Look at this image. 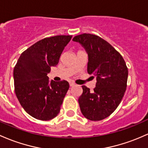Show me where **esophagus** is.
I'll list each match as a JSON object with an SVG mask.
<instances>
[{"mask_svg": "<svg viewBox=\"0 0 148 148\" xmlns=\"http://www.w3.org/2000/svg\"><path fill=\"white\" fill-rule=\"evenodd\" d=\"M69 86H70L71 87H72V86H75V84H74V82H70L69 83Z\"/></svg>", "mask_w": 148, "mask_h": 148, "instance_id": "34e87169", "label": "esophagus"}]
</instances>
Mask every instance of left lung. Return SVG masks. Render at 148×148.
<instances>
[{"label": "left lung", "instance_id": "8db88e82", "mask_svg": "<svg viewBox=\"0 0 148 148\" xmlns=\"http://www.w3.org/2000/svg\"><path fill=\"white\" fill-rule=\"evenodd\" d=\"M73 40L88 55L87 71L96 77L93 90L82 86L79 98L81 111L90 121H100L112 114L121 103L127 86L128 68L124 58L111 44L98 36L83 34Z\"/></svg>", "mask_w": 148, "mask_h": 148}]
</instances>
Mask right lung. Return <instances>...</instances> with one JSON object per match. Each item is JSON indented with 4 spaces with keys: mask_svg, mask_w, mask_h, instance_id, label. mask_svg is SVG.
Instances as JSON below:
<instances>
[{
    "mask_svg": "<svg viewBox=\"0 0 148 148\" xmlns=\"http://www.w3.org/2000/svg\"><path fill=\"white\" fill-rule=\"evenodd\" d=\"M72 36L58 35L38 40L21 54L13 71L14 92L24 110L35 119L48 121L60 111L69 88L66 81L49 82L50 67L59 62Z\"/></svg>",
    "mask_w": 148,
    "mask_h": 148,
    "instance_id": "right-lung-1",
    "label": "right lung"
}]
</instances>
